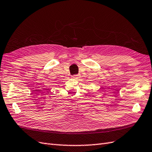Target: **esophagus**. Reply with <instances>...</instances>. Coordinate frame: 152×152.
Masks as SVG:
<instances>
[{"instance_id": "1", "label": "esophagus", "mask_w": 152, "mask_h": 152, "mask_svg": "<svg viewBox=\"0 0 152 152\" xmlns=\"http://www.w3.org/2000/svg\"><path fill=\"white\" fill-rule=\"evenodd\" d=\"M80 77V75H74V76H71V78H72V79H75V80L79 79Z\"/></svg>"}]
</instances>
